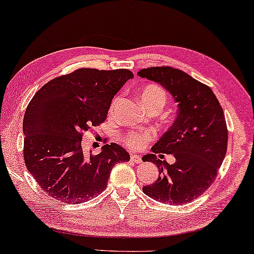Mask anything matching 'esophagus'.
Wrapping results in <instances>:
<instances>
[{"instance_id": "1", "label": "esophagus", "mask_w": 254, "mask_h": 254, "mask_svg": "<svg viewBox=\"0 0 254 254\" xmlns=\"http://www.w3.org/2000/svg\"><path fill=\"white\" fill-rule=\"evenodd\" d=\"M130 161L136 163V164H140V163L142 162V158L138 155H131L130 156Z\"/></svg>"}]
</instances>
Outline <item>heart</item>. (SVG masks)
<instances>
[{"label":"heart","instance_id":"obj_1","mask_svg":"<svg viewBox=\"0 0 254 254\" xmlns=\"http://www.w3.org/2000/svg\"><path fill=\"white\" fill-rule=\"evenodd\" d=\"M120 98L116 97L112 100L110 106V114H113L116 107L119 104ZM168 100V93L162 86L157 84H149L142 90L141 92V103L147 107L148 110H159L163 109ZM154 137V133L147 129H136L129 130L123 136V141L131 149H140Z\"/></svg>","mask_w":254,"mask_h":254}]
</instances>
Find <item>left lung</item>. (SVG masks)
<instances>
[{"instance_id": "obj_1", "label": "left lung", "mask_w": 254, "mask_h": 254, "mask_svg": "<svg viewBox=\"0 0 254 254\" xmlns=\"http://www.w3.org/2000/svg\"><path fill=\"white\" fill-rule=\"evenodd\" d=\"M137 75L161 84L178 103L172 126L151 148L152 154L142 158L155 163L159 171L157 180L142 190L163 203H189L209 189L227 154L223 110L209 86L179 69L151 67ZM156 153H172L176 162H162Z\"/></svg>"}]
</instances>
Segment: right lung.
I'll return each mask as SVG.
<instances>
[{"instance_id":"add662e5","label":"right lung","mask_w":254,"mask_h":254,"mask_svg":"<svg viewBox=\"0 0 254 254\" xmlns=\"http://www.w3.org/2000/svg\"><path fill=\"white\" fill-rule=\"evenodd\" d=\"M128 69L81 68L59 76L37 91L23 120L24 162L29 172L57 201L83 203L106 189L110 173L129 154L117 143L85 154L82 137L106 120L113 97L133 78Z\"/></svg>"}]
</instances>
